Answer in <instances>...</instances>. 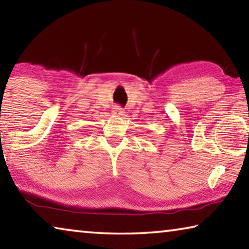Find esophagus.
<instances>
[{
    "label": "esophagus",
    "mask_w": 249,
    "mask_h": 249,
    "mask_svg": "<svg viewBox=\"0 0 249 249\" xmlns=\"http://www.w3.org/2000/svg\"><path fill=\"white\" fill-rule=\"evenodd\" d=\"M112 113L116 117H121L122 115H124V111H122L120 107H118V106H117V107L112 110Z\"/></svg>",
    "instance_id": "1"
}]
</instances>
